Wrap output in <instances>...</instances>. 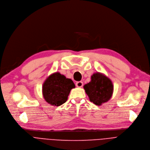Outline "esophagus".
<instances>
[{
	"label": "esophagus",
	"instance_id": "1",
	"mask_svg": "<svg viewBox=\"0 0 150 150\" xmlns=\"http://www.w3.org/2000/svg\"><path fill=\"white\" fill-rule=\"evenodd\" d=\"M83 82L82 81H77V82H76V86H77V87H81L82 86H83Z\"/></svg>",
	"mask_w": 150,
	"mask_h": 150
}]
</instances>
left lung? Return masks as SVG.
Instances as JSON below:
<instances>
[{"mask_svg": "<svg viewBox=\"0 0 150 150\" xmlns=\"http://www.w3.org/2000/svg\"><path fill=\"white\" fill-rule=\"evenodd\" d=\"M84 88L91 102L100 106L110 99L113 86L109 78L97 73L92 76L91 82L85 84Z\"/></svg>", "mask_w": 150, "mask_h": 150, "instance_id": "left-lung-1", "label": "left lung"}]
</instances>
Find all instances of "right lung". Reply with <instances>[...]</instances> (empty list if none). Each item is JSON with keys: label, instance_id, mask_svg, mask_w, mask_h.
Returning <instances> with one entry per match:
<instances>
[{"label": "right lung", "instance_id": "right-lung-1", "mask_svg": "<svg viewBox=\"0 0 150 150\" xmlns=\"http://www.w3.org/2000/svg\"><path fill=\"white\" fill-rule=\"evenodd\" d=\"M74 87L72 80L57 72L50 75L44 83L42 94L47 103L59 106L67 101L71 88Z\"/></svg>", "mask_w": 150, "mask_h": 150}]
</instances>
